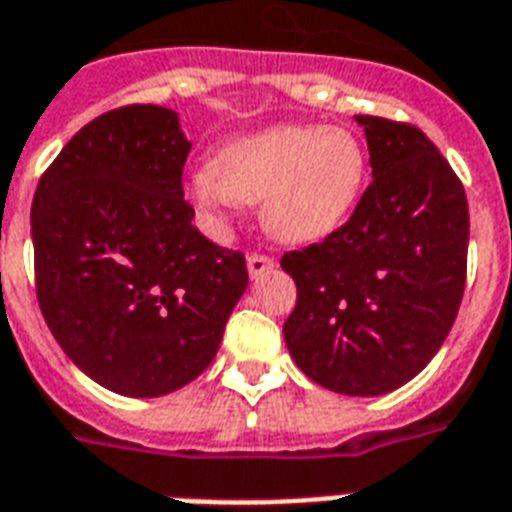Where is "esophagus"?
Here are the masks:
<instances>
[{
    "instance_id": "34e87169",
    "label": "esophagus",
    "mask_w": 512,
    "mask_h": 512,
    "mask_svg": "<svg viewBox=\"0 0 512 512\" xmlns=\"http://www.w3.org/2000/svg\"><path fill=\"white\" fill-rule=\"evenodd\" d=\"M247 268L252 279H260L263 273H268L273 268V257L263 255V252H252V255L247 257Z\"/></svg>"
}]
</instances>
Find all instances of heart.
<instances>
[{"instance_id":"b5f03b06","label":"heart","mask_w":512,"mask_h":512,"mask_svg":"<svg viewBox=\"0 0 512 512\" xmlns=\"http://www.w3.org/2000/svg\"><path fill=\"white\" fill-rule=\"evenodd\" d=\"M364 177L366 154L353 132L271 127L220 148L212 167L191 175L188 196L217 223L239 201H260L265 228L276 239L308 244L340 228Z\"/></svg>"}]
</instances>
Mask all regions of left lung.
<instances>
[{"instance_id": "left-lung-1", "label": "left lung", "mask_w": 512, "mask_h": 512, "mask_svg": "<svg viewBox=\"0 0 512 512\" xmlns=\"http://www.w3.org/2000/svg\"><path fill=\"white\" fill-rule=\"evenodd\" d=\"M372 183L348 223L292 249L284 321L289 356L321 388L382 396L401 388L444 345L468 276L465 188L414 124L356 116Z\"/></svg>"}]
</instances>
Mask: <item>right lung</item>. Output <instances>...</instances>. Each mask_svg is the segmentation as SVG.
Instances as JSON below:
<instances>
[{"mask_svg": "<svg viewBox=\"0 0 512 512\" xmlns=\"http://www.w3.org/2000/svg\"><path fill=\"white\" fill-rule=\"evenodd\" d=\"M188 151L175 111L132 103L84 124L36 185L44 321L87 377L122 396L196 380L249 284L244 255L191 223Z\"/></svg>", "mask_w": 512, "mask_h": 512, "instance_id": "1", "label": "right lung"}]
</instances>
